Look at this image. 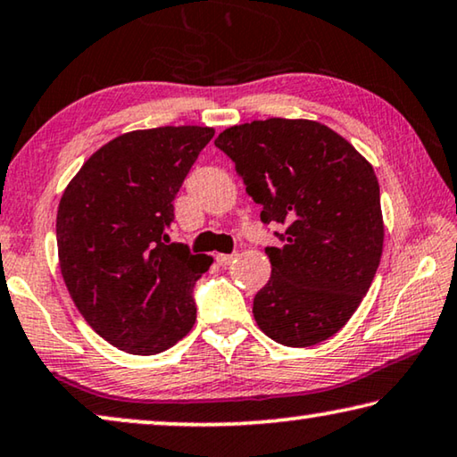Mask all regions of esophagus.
<instances>
[{
	"label": "esophagus",
	"instance_id": "34e87169",
	"mask_svg": "<svg viewBox=\"0 0 457 457\" xmlns=\"http://www.w3.org/2000/svg\"><path fill=\"white\" fill-rule=\"evenodd\" d=\"M233 259H235V253H219V255H216V263L222 265V268H227V265L233 263Z\"/></svg>",
	"mask_w": 457,
	"mask_h": 457
}]
</instances>
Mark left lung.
I'll return each mask as SVG.
<instances>
[{
  "label": "left lung",
  "mask_w": 457,
  "mask_h": 457,
  "mask_svg": "<svg viewBox=\"0 0 457 457\" xmlns=\"http://www.w3.org/2000/svg\"><path fill=\"white\" fill-rule=\"evenodd\" d=\"M214 145L233 159L262 222L282 224L265 247L271 278L253 317L286 347L327 341L357 311L382 257L380 186L341 135L314 120L270 118L230 126Z\"/></svg>",
  "instance_id": "8db88e82"
}]
</instances>
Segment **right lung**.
<instances>
[{
	"mask_svg": "<svg viewBox=\"0 0 457 457\" xmlns=\"http://www.w3.org/2000/svg\"><path fill=\"white\" fill-rule=\"evenodd\" d=\"M208 126H159L110 140L62 194L59 265L94 331L132 355H155L192 331L194 286L212 257L170 243L173 200Z\"/></svg>",
	"mask_w": 457,
	"mask_h": 457,
	"instance_id": "add662e5",
	"label": "right lung"
}]
</instances>
